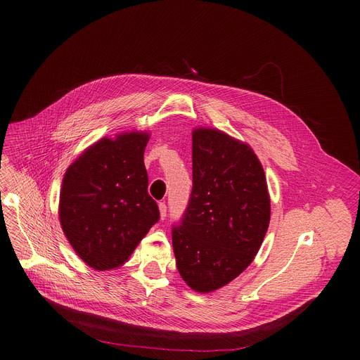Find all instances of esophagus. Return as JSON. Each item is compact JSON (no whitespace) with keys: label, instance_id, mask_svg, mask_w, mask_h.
<instances>
[{"label":"esophagus","instance_id":"34e87169","mask_svg":"<svg viewBox=\"0 0 360 360\" xmlns=\"http://www.w3.org/2000/svg\"><path fill=\"white\" fill-rule=\"evenodd\" d=\"M158 207H160L161 219H165V218H167V205H165V202H160V203H158Z\"/></svg>","mask_w":360,"mask_h":360}]
</instances>
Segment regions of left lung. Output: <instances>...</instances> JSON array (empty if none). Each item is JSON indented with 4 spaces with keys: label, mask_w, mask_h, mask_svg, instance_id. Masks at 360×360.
I'll return each instance as SVG.
<instances>
[{
    "label": "left lung",
    "mask_w": 360,
    "mask_h": 360,
    "mask_svg": "<svg viewBox=\"0 0 360 360\" xmlns=\"http://www.w3.org/2000/svg\"><path fill=\"white\" fill-rule=\"evenodd\" d=\"M271 219L264 168L252 148L219 129L192 132V192L172 228L176 268L193 290H217L258 253Z\"/></svg>",
    "instance_id": "obj_1"
}]
</instances>
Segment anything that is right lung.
<instances>
[{"instance_id":"1","label":"right lung","mask_w":360,"mask_h":360,"mask_svg":"<svg viewBox=\"0 0 360 360\" xmlns=\"http://www.w3.org/2000/svg\"><path fill=\"white\" fill-rule=\"evenodd\" d=\"M149 134L102 138L67 169L60 195V222L79 258L96 271L128 261L160 221L148 193L143 150Z\"/></svg>"}]
</instances>
